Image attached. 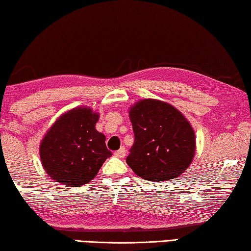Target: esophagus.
I'll list each match as a JSON object with an SVG mask.
<instances>
[{
	"mask_svg": "<svg viewBox=\"0 0 251 251\" xmlns=\"http://www.w3.org/2000/svg\"><path fill=\"white\" fill-rule=\"evenodd\" d=\"M126 148H125V147H121L120 149L117 150V151L114 152V155L117 156L118 158H123V157L126 156Z\"/></svg>",
	"mask_w": 251,
	"mask_h": 251,
	"instance_id": "esophagus-1",
	"label": "esophagus"
}]
</instances>
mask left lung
<instances>
[{
	"label": "left lung",
	"instance_id": "1",
	"mask_svg": "<svg viewBox=\"0 0 251 251\" xmlns=\"http://www.w3.org/2000/svg\"><path fill=\"white\" fill-rule=\"evenodd\" d=\"M134 142L126 164L151 182L183 174L195 153V133L190 122L171 104L142 100L131 107Z\"/></svg>",
	"mask_w": 251,
	"mask_h": 251
}]
</instances>
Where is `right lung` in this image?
<instances>
[{"instance_id": "right-lung-1", "label": "right lung", "mask_w": 251, "mask_h": 251, "mask_svg": "<svg viewBox=\"0 0 251 251\" xmlns=\"http://www.w3.org/2000/svg\"><path fill=\"white\" fill-rule=\"evenodd\" d=\"M99 114L77 107L57 120L40 145L45 171L56 182L80 186L98 175L104 161L112 156L105 136L95 129Z\"/></svg>"}]
</instances>
